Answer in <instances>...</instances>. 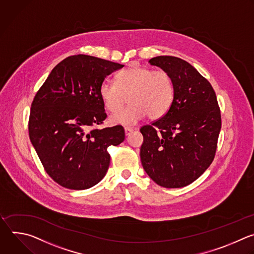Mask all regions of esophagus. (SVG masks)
Returning <instances> with one entry per match:
<instances>
[{
	"instance_id": "34e87169",
	"label": "esophagus",
	"mask_w": 254,
	"mask_h": 254,
	"mask_svg": "<svg viewBox=\"0 0 254 254\" xmlns=\"http://www.w3.org/2000/svg\"><path fill=\"white\" fill-rule=\"evenodd\" d=\"M124 130H125V135H126V136L130 135V134L133 132V128H131V127H125Z\"/></svg>"
}]
</instances>
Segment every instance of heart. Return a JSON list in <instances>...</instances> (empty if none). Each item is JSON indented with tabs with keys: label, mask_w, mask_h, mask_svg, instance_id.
<instances>
[{
	"label": "heart",
	"mask_w": 254,
	"mask_h": 254,
	"mask_svg": "<svg viewBox=\"0 0 254 254\" xmlns=\"http://www.w3.org/2000/svg\"><path fill=\"white\" fill-rule=\"evenodd\" d=\"M105 109L117 112L128 97L130 105L109 117L112 125H132L146 115L158 119L170 109L175 97V85L165 71H154L141 66H132L116 76V83L104 80L99 88Z\"/></svg>",
	"instance_id": "heart-1"
}]
</instances>
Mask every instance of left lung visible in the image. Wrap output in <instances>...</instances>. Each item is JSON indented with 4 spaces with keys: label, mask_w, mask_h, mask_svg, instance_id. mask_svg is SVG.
Instances as JSON below:
<instances>
[{
    "label": "left lung",
    "mask_w": 254,
    "mask_h": 254,
    "mask_svg": "<svg viewBox=\"0 0 254 254\" xmlns=\"http://www.w3.org/2000/svg\"><path fill=\"white\" fill-rule=\"evenodd\" d=\"M149 63L171 75L175 97L163 117L140 129L142 166L162 187H184L214 159L221 129L217 98L211 84L188 62L158 56Z\"/></svg>",
    "instance_id": "8db88e82"
}]
</instances>
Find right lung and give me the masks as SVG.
Listing matches in <instances>:
<instances>
[{
  "mask_svg": "<svg viewBox=\"0 0 254 254\" xmlns=\"http://www.w3.org/2000/svg\"><path fill=\"white\" fill-rule=\"evenodd\" d=\"M124 65L87 55L60 62L37 92L29 136L49 176L65 188L88 189L104 178L107 148L125 139L120 125L94 128L106 119L99 88Z\"/></svg>",
  "mask_w": 254,
  "mask_h": 254,
  "instance_id": "obj_1",
  "label": "right lung"
}]
</instances>
